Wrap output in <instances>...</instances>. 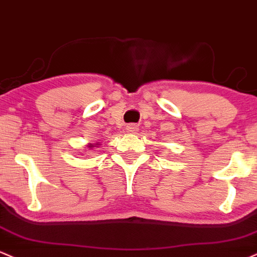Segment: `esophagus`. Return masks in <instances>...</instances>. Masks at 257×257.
<instances>
[{
  "instance_id": "obj_1",
  "label": "esophagus",
  "mask_w": 257,
  "mask_h": 257,
  "mask_svg": "<svg viewBox=\"0 0 257 257\" xmlns=\"http://www.w3.org/2000/svg\"><path fill=\"white\" fill-rule=\"evenodd\" d=\"M126 130H127L128 134H136L138 131V126L135 125V123H130V125L126 126Z\"/></svg>"
}]
</instances>
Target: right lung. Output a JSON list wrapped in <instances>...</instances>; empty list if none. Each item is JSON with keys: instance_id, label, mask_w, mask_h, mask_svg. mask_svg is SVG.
I'll return each mask as SVG.
<instances>
[{"instance_id": "right-lung-1", "label": "right lung", "mask_w": 257, "mask_h": 257, "mask_svg": "<svg viewBox=\"0 0 257 257\" xmlns=\"http://www.w3.org/2000/svg\"><path fill=\"white\" fill-rule=\"evenodd\" d=\"M98 146H99V142H98V143H96V144H91V143H89V144H87L86 147H89V149H92L93 147H98Z\"/></svg>"}]
</instances>
